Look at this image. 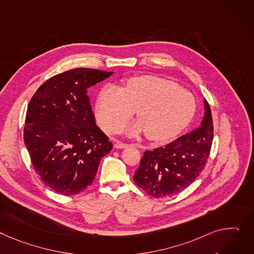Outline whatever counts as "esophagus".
Here are the masks:
<instances>
[{
  "label": "esophagus",
  "mask_w": 254,
  "mask_h": 254,
  "mask_svg": "<svg viewBox=\"0 0 254 254\" xmlns=\"http://www.w3.org/2000/svg\"><path fill=\"white\" fill-rule=\"evenodd\" d=\"M128 146L129 145L125 144L121 141H115V143H114V148H116V149H125V148H127Z\"/></svg>",
  "instance_id": "obj_1"
}]
</instances>
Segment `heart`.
Wrapping results in <instances>:
<instances>
[{"label":"heart","instance_id":"heart-1","mask_svg":"<svg viewBox=\"0 0 254 254\" xmlns=\"http://www.w3.org/2000/svg\"><path fill=\"white\" fill-rule=\"evenodd\" d=\"M196 108L195 99L174 81L153 75L129 78L124 89L108 83L96 101L99 123L107 131H117L136 109L139 121L124 127L129 137L145 131L150 140L171 138L188 126Z\"/></svg>","mask_w":254,"mask_h":254}]
</instances>
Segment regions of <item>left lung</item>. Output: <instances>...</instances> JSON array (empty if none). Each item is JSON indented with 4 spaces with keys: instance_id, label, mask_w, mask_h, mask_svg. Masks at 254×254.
Returning a JSON list of instances; mask_svg holds the SVG:
<instances>
[{
    "instance_id": "obj_1",
    "label": "left lung",
    "mask_w": 254,
    "mask_h": 254,
    "mask_svg": "<svg viewBox=\"0 0 254 254\" xmlns=\"http://www.w3.org/2000/svg\"><path fill=\"white\" fill-rule=\"evenodd\" d=\"M200 127L176 141L146 151L133 181L148 195L164 198L185 190L198 178L207 162L213 139L210 107L204 99Z\"/></svg>"
}]
</instances>
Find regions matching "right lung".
<instances>
[{"instance_id": "right-lung-1", "label": "right lung", "mask_w": 254, "mask_h": 254, "mask_svg": "<svg viewBox=\"0 0 254 254\" xmlns=\"http://www.w3.org/2000/svg\"><path fill=\"white\" fill-rule=\"evenodd\" d=\"M113 72L75 68L46 80L27 107L24 144L35 171L55 192L74 195L93 183L112 143L96 125L88 89Z\"/></svg>"}]
</instances>
